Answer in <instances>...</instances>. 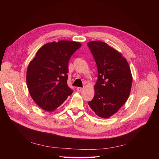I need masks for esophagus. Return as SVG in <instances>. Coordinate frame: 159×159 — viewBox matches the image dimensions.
<instances>
[{
  "label": "esophagus",
  "instance_id": "obj_1",
  "mask_svg": "<svg viewBox=\"0 0 159 159\" xmlns=\"http://www.w3.org/2000/svg\"><path fill=\"white\" fill-rule=\"evenodd\" d=\"M76 90L77 91H78V92H80V91H81L83 90V88H80V87H78L76 88Z\"/></svg>",
  "mask_w": 159,
  "mask_h": 159
}]
</instances>
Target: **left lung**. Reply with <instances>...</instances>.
Segmentation results:
<instances>
[{"label":"left lung","mask_w":159,"mask_h":159,"mask_svg":"<svg viewBox=\"0 0 159 159\" xmlns=\"http://www.w3.org/2000/svg\"><path fill=\"white\" fill-rule=\"evenodd\" d=\"M88 46L98 71L94 97L88 104L99 117L109 118L129 98L133 80L131 70L121 53L106 43L91 41Z\"/></svg>","instance_id":"8db88e82"}]
</instances>
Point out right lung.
I'll return each mask as SVG.
<instances>
[{
  "mask_svg": "<svg viewBox=\"0 0 159 159\" xmlns=\"http://www.w3.org/2000/svg\"><path fill=\"white\" fill-rule=\"evenodd\" d=\"M80 46V42L74 41L48 43L30 62L27 86L32 98L42 109L53 111L73 92L67 84L68 62Z\"/></svg>",
  "mask_w": 159,
  "mask_h": 159,
  "instance_id": "obj_1",
  "label": "right lung"
}]
</instances>
